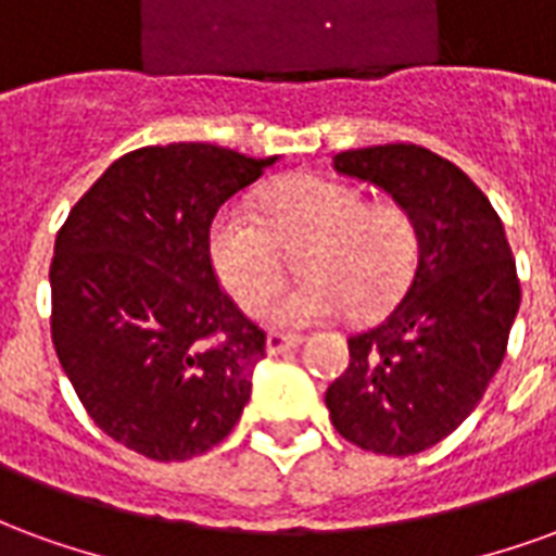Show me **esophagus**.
<instances>
[{
  "label": "esophagus",
  "instance_id": "1",
  "mask_svg": "<svg viewBox=\"0 0 556 556\" xmlns=\"http://www.w3.org/2000/svg\"><path fill=\"white\" fill-rule=\"evenodd\" d=\"M267 354H279V351H289L294 345H301V337H294V333H277V330H270L265 339Z\"/></svg>",
  "mask_w": 556,
  "mask_h": 556
}]
</instances>
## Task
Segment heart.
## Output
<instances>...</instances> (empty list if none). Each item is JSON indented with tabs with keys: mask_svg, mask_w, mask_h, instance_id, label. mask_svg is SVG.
Listing matches in <instances>:
<instances>
[{
	"mask_svg": "<svg viewBox=\"0 0 556 556\" xmlns=\"http://www.w3.org/2000/svg\"><path fill=\"white\" fill-rule=\"evenodd\" d=\"M303 279L270 306V321L315 325L349 313L372 318L405 291L417 262V226L396 199H366L357 187L321 175L279 184L262 217L241 202L219 207L207 235L223 289L258 313L286 279V254Z\"/></svg>",
	"mask_w": 556,
	"mask_h": 556,
	"instance_id": "1",
	"label": "heart"
}]
</instances>
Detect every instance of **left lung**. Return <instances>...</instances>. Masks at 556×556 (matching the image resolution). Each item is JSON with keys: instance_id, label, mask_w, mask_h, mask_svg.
<instances>
[{"instance_id": "obj_1", "label": "left lung", "mask_w": 556, "mask_h": 556, "mask_svg": "<svg viewBox=\"0 0 556 556\" xmlns=\"http://www.w3.org/2000/svg\"><path fill=\"white\" fill-rule=\"evenodd\" d=\"M333 166L408 207L417 262L405 298L349 337V369L325 405L366 453H422L470 417L506 357L521 303L513 250L485 193L429 148H357Z\"/></svg>"}]
</instances>
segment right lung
Instances as JSON below:
<instances>
[{
  "instance_id": "1",
  "label": "right lung",
  "mask_w": 556,
  "mask_h": 556,
  "mask_svg": "<svg viewBox=\"0 0 556 556\" xmlns=\"http://www.w3.org/2000/svg\"><path fill=\"white\" fill-rule=\"evenodd\" d=\"M277 157L207 142L118 157L71 207L50 265L55 354L83 408L154 462L217 446L250 399L265 330L219 289V205Z\"/></svg>"
}]
</instances>
